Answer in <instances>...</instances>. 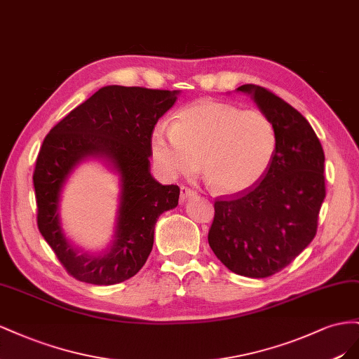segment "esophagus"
Here are the masks:
<instances>
[{
    "mask_svg": "<svg viewBox=\"0 0 359 359\" xmlns=\"http://www.w3.org/2000/svg\"><path fill=\"white\" fill-rule=\"evenodd\" d=\"M196 191L188 188V187H180V201H187L188 198L196 196Z\"/></svg>",
    "mask_w": 359,
    "mask_h": 359,
    "instance_id": "34e87169",
    "label": "esophagus"
}]
</instances>
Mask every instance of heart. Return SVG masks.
Returning a JSON list of instances; mask_svg holds the SVG:
<instances>
[{"mask_svg":"<svg viewBox=\"0 0 359 359\" xmlns=\"http://www.w3.org/2000/svg\"><path fill=\"white\" fill-rule=\"evenodd\" d=\"M276 150V130L260 109H242L218 100H200L182 109L172 128L158 126L151 153L168 177L203 174L218 192L254 187L268 171Z\"/></svg>","mask_w":359,"mask_h":359,"instance_id":"1","label":"heart"}]
</instances>
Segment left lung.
<instances>
[{"label":"left lung","mask_w":359,"mask_h":359,"mask_svg":"<svg viewBox=\"0 0 359 359\" xmlns=\"http://www.w3.org/2000/svg\"><path fill=\"white\" fill-rule=\"evenodd\" d=\"M276 130V150L259 183L215 201L209 245L227 268L250 278L284 269L309 247L325 200V155L306 118L271 90L245 84Z\"/></svg>","instance_id":"left-lung-1"}]
</instances>
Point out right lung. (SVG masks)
<instances>
[{
  "label": "right lung",
  "mask_w": 359,
  "mask_h": 359,
  "mask_svg": "<svg viewBox=\"0 0 359 359\" xmlns=\"http://www.w3.org/2000/svg\"><path fill=\"white\" fill-rule=\"evenodd\" d=\"M179 90L102 87L49 130L33 174L37 225L63 268L75 280L111 285L129 280L153 248L159 215L179 204L177 185H161L150 174L151 134L174 105ZM88 156L109 161L121 176L115 242L100 256L79 253L59 225V194L77 163Z\"/></svg>",
  "instance_id": "obj_1"
}]
</instances>
